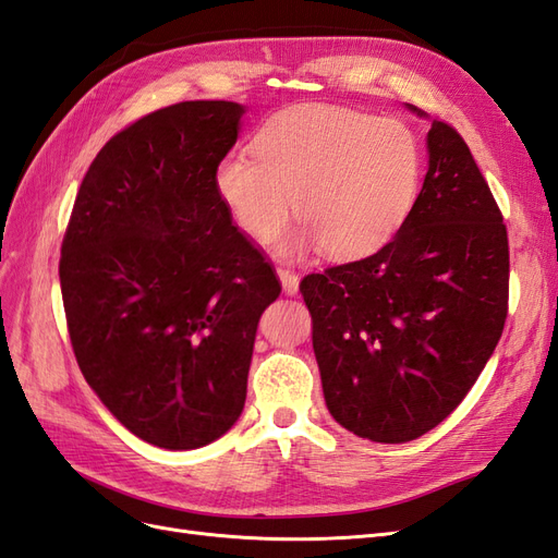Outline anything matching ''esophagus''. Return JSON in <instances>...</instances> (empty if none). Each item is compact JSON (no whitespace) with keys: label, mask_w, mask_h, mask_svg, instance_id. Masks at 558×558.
I'll use <instances>...</instances> for the list:
<instances>
[{"label":"esophagus","mask_w":558,"mask_h":558,"mask_svg":"<svg viewBox=\"0 0 558 558\" xmlns=\"http://www.w3.org/2000/svg\"><path fill=\"white\" fill-rule=\"evenodd\" d=\"M278 278L282 282V292L284 294H296L299 290V276L290 266H278Z\"/></svg>","instance_id":"obj_1"}]
</instances>
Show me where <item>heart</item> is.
I'll list each match as a JSON object with an SVG mask.
<instances>
[{
  "label": "heart",
  "instance_id": "b5f03b06",
  "mask_svg": "<svg viewBox=\"0 0 558 558\" xmlns=\"http://www.w3.org/2000/svg\"><path fill=\"white\" fill-rule=\"evenodd\" d=\"M422 146L398 120L335 106H294L254 136L252 153L226 155L214 185L235 223L274 240L294 214L308 231L282 245L318 242L330 259H361L398 233L415 205Z\"/></svg>",
  "mask_w": 558,
  "mask_h": 558
}]
</instances>
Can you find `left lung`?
Masks as SVG:
<instances>
[{
  "label": "left lung",
  "instance_id": "8db88e82",
  "mask_svg": "<svg viewBox=\"0 0 558 558\" xmlns=\"http://www.w3.org/2000/svg\"><path fill=\"white\" fill-rule=\"evenodd\" d=\"M426 146L424 185L387 245L299 284L327 410L377 442L415 440L446 420L509 311L507 226L488 181L452 124L434 120Z\"/></svg>",
  "mask_w": 558,
  "mask_h": 558
}]
</instances>
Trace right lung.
I'll return each instance as SVG.
<instances>
[{
    "label": "right lung",
    "mask_w": 558,
    "mask_h": 558,
    "mask_svg": "<svg viewBox=\"0 0 558 558\" xmlns=\"http://www.w3.org/2000/svg\"><path fill=\"white\" fill-rule=\"evenodd\" d=\"M245 108L183 101L126 124L84 174L61 245L70 344L130 432L195 450L235 424L256 325L280 280L214 171Z\"/></svg>",
    "instance_id": "obj_1"
}]
</instances>
